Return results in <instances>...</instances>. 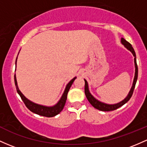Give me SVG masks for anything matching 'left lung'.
<instances>
[{"label": "left lung", "instance_id": "1", "mask_svg": "<svg viewBox=\"0 0 147 147\" xmlns=\"http://www.w3.org/2000/svg\"><path fill=\"white\" fill-rule=\"evenodd\" d=\"M121 43L124 45L125 48H127L129 51H130L132 53V54L133 55V56L135 57L134 58V62H135V76H134V80H133V83H132V87H131L130 92H128L127 95L126 96V97L124 99H123L122 101H121L120 102H118L116 104H107V103H105V102H102L101 101L98 100L97 99H96L94 96L91 94L89 90V86H88V83L87 82V80L86 79H84L85 80V94H86V96L88 99V100L89 101L90 103L92 105V107H94V108L100 110V111H113V110L117 109L119 107H122L123 105H125L126 102H128L130 100V99L131 98L132 95V93H133L134 89H135V84L137 83V76H138V67H137V60H136V55H135V52L133 48H132V45L125 40L123 38H121Z\"/></svg>", "mask_w": 147, "mask_h": 147}]
</instances>
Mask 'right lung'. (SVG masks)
<instances>
[{
  "label": "right lung",
  "mask_w": 147,
  "mask_h": 147,
  "mask_svg": "<svg viewBox=\"0 0 147 147\" xmlns=\"http://www.w3.org/2000/svg\"><path fill=\"white\" fill-rule=\"evenodd\" d=\"M20 53V52H19ZM19 55V54H18ZM18 56V55H17ZM17 59L16 61H15V64L17 66ZM76 77H74L73 79H71L70 81L68 83V84L66 86L65 90H64V92H63L62 95H61V98L59 99V100L58 101L57 103L55 104V105L53 106H45V105H38V104L34 103V102H31V100H29V99L26 98L24 95L22 93L21 91L19 89L18 86H17V78H16V75L15 74V86H16V89L17 91V93L20 94V97H21L24 103L25 104L26 107H27L28 109L31 111H32L33 113H35L36 114H38L40 116H45V117H53V116H55L56 115L59 114L60 112L62 111L63 108H64V105H65L66 101H67V94L68 92H69V89H70L71 86L73 84L74 81L75 80Z\"/></svg>",
  "instance_id": "obj_1"
}]
</instances>
